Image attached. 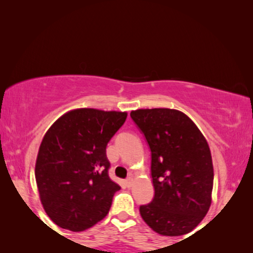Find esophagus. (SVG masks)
<instances>
[{"instance_id":"esophagus-1","label":"esophagus","mask_w":253,"mask_h":253,"mask_svg":"<svg viewBox=\"0 0 253 253\" xmlns=\"http://www.w3.org/2000/svg\"><path fill=\"white\" fill-rule=\"evenodd\" d=\"M126 184L127 188H131V186H132V184H133V179L131 177L126 179Z\"/></svg>"}]
</instances>
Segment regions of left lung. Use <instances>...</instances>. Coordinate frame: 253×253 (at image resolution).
<instances>
[{
	"instance_id": "left-lung-1",
	"label": "left lung",
	"mask_w": 253,
	"mask_h": 253,
	"mask_svg": "<svg viewBox=\"0 0 253 253\" xmlns=\"http://www.w3.org/2000/svg\"><path fill=\"white\" fill-rule=\"evenodd\" d=\"M130 115L152 152L154 198L140 206V215L162 236L188 234L212 204L214 170L209 143L195 122L177 109H137Z\"/></svg>"
}]
</instances>
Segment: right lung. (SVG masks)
Wrapping results in <instances>:
<instances>
[{"label": "right lung", "instance_id": "1", "mask_svg": "<svg viewBox=\"0 0 253 253\" xmlns=\"http://www.w3.org/2000/svg\"><path fill=\"white\" fill-rule=\"evenodd\" d=\"M126 112L77 108L51 124L36 161L40 202L58 227L75 233L101 221L121 186L108 176L106 147Z\"/></svg>", "mask_w": 253, "mask_h": 253}]
</instances>
